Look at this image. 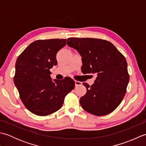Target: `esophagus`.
Returning <instances> with one entry per match:
<instances>
[{
	"label": "esophagus",
	"mask_w": 146,
	"mask_h": 146,
	"mask_svg": "<svg viewBox=\"0 0 146 146\" xmlns=\"http://www.w3.org/2000/svg\"><path fill=\"white\" fill-rule=\"evenodd\" d=\"M75 86H78L82 85V82H78V81H75Z\"/></svg>",
	"instance_id": "1"
}]
</instances>
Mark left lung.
I'll use <instances>...</instances> for the list:
<instances>
[{
    "label": "left lung",
    "instance_id": "8db88e82",
    "mask_svg": "<svg viewBox=\"0 0 146 146\" xmlns=\"http://www.w3.org/2000/svg\"><path fill=\"white\" fill-rule=\"evenodd\" d=\"M67 44L82 56L84 74H97L94 83H83L86 94L80 99L85 111L97 116L113 111L125 95L129 81L125 57L110 42L95 38L67 39Z\"/></svg>",
    "mask_w": 146,
    "mask_h": 146
}]
</instances>
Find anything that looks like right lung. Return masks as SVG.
Here are the masks:
<instances>
[{"instance_id": "obj_1", "label": "right lung", "mask_w": 146, "mask_h": 146, "mask_svg": "<svg viewBox=\"0 0 146 146\" xmlns=\"http://www.w3.org/2000/svg\"><path fill=\"white\" fill-rule=\"evenodd\" d=\"M66 44L65 39L38 40L19 56L14 78L20 98L31 112L45 116L58 110L75 87L69 77L52 80L49 70L58 64L56 54Z\"/></svg>"}]
</instances>
